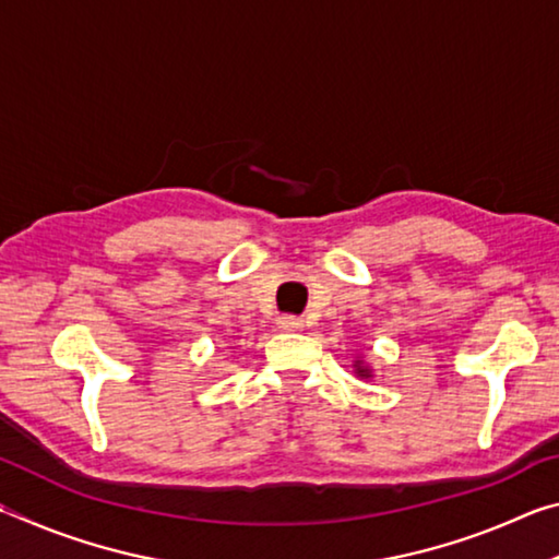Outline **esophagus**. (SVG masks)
I'll use <instances>...</instances> for the list:
<instances>
[{"label":"esophagus","mask_w":559,"mask_h":559,"mask_svg":"<svg viewBox=\"0 0 559 559\" xmlns=\"http://www.w3.org/2000/svg\"><path fill=\"white\" fill-rule=\"evenodd\" d=\"M278 328L286 330V333H293V330H300L302 328V318H298V316H281L278 318Z\"/></svg>","instance_id":"esophagus-1"}]
</instances>
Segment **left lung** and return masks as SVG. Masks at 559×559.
Returning a JSON list of instances; mask_svg holds the SVG:
<instances>
[{
  "instance_id": "obj_1",
  "label": "left lung",
  "mask_w": 559,
  "mask_h": 559,
  "mask_svg": "<svg viewBox=\"0 0 559 559\" xmlns=\"http://www.w3.org/2000/svg\"><path fill=\"white\" fill-rule=\"evenodd\" d=\"M357 374H362V377H367V370H362V367H357Z\"/></svg>"
}]
</instances>
